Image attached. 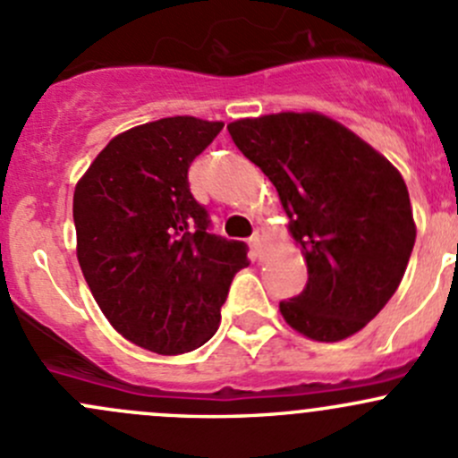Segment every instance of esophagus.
Instances as JSON below:
<instances>
[{
	"label": "esophagus",
	"mask_w": 458,
	"mask_h": 458,
	"mask_svg": "<svg viewBox=\"0 0 458 458\" xmlns=\"http://www.w3.org/2000/svg\"><path fill=\"white\" fill-rule=\"evenodd\" d=\"M251 247H253V253H256V258H262L264 247H267V233H264V229L253 231Z\"/></svg>",
	"instance_id": "1"
}]
</instances>
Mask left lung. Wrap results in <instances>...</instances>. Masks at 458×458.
Masks as SVG:
<instances>
[{"label":"left lung","mask_w":458,"mask_h":458,"mask_svg":"<svg viewBox=\"0 0 458 458\" xmlns=\"http://www.w3.org/2000/svg\"><path fill=\"white\" fill-rule=\"evenodd\" d=\"M227 130L277 190L309 271L298 298L280 301L284 322L315 342L360 333L402 284L417 238L399 169L319 112L238 119Z\"/></svg>","instance_id":"8db88e82"}]
</instances>
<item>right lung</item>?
Masks as SVG:
<instances>
[{"mask_svg":"<svg viewBox=\"0 0 458 458\" xmlns=\"http://www.w3.org/2000/svg\"><path fill=\"white\" fill-rule=\"evenodd\" d=\"M223 121L167 116L116 134L74 187L77 258L116 333L158 355L214 337L247 247L207 231L187 169Z\"/></svg>","mask_w":458,"mask_h":458,"instance_id":"obj_1","label":"right lung"}]
</instances>
